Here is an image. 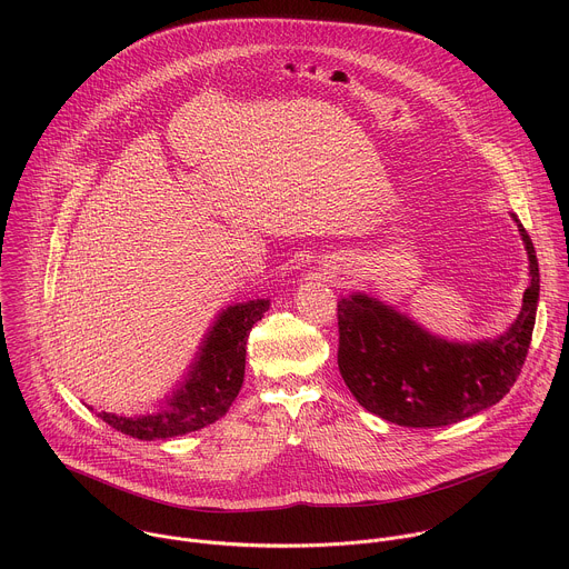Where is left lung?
Here are the masks:
<instances>
[{"mask_svg": "<svg viewBox=\"0 0 569 569\" xmlns=\"http://www.w3.org/2000/svg\"><path fill=\"white\" fill-rule=\"evenodd\" d=\"M511 216L525 240L531 279L520 315L493 340H441L365 292L338 301V365L365 410L405 428H441L509 393L527 360L540 292L533 242Z\"/></svg>", "mask_w": 569, "mask_h": 569, "instance_id": "1", "label": "left lung"}]
</instances>
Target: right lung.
Masks as SVG:
<instances>
[{
    "mask_svg": "<svg viewBox=\"0 0 569 569\" xmlns=\"http://www.w3.org/2000/svg\"><path fill=\"white\" fill-rule=\"evenodd\" d=\"M270 308V299L227 306L204 336L191 371L159 410L141 417L99 412L114 430L141 439H173L216 423L227 415L246 378V349L254 323Z\"/></svg>",
    "mask_w": 569,
    "mask_h": 569,
    "instance_id": "right-lung-1",
    "label": "right lung"
}]
</instances>
